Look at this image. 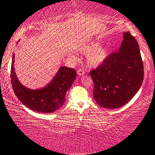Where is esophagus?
Returning <instances> with one entry per match:
<instances>
[{
    "label": "esophagus",
    "mask_w": 155,
    "mask_h": 155,
    "mask_svg": "<svg viewBox=\"0 0 155 155\" xmlns=\"http://www.w3.org/2000/svg\"><path fill=\"white\" fill-rule=\"evenodd\" d=\"M77 74L79 75V76L83 75L84 74H85V71H84V70H82V69H78L77 70Z\"/></svg>",
    "instance_id": "1"
}]
</instances>
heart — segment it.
<instances>
[{
	"mask_svg": "<svg viewBox=\"0 0 155 155\" xmlns=\"http://www.w3.org/2000/svg\"><path fill=\"white\" fill-rule=\"evenodd\" d=\"M98 45L97 43H90L85 44L78 49L82 53H87L86 55V63L89 67L98 66L108 56V49L106 47ZM70 56L74 59H77V56L75 53H71Z\"/></svg>",
	"mask_w": 155,
	"mask_h": 155,
	"instance_id": "heart-1",
	"label": "heart"
}]
</instances>
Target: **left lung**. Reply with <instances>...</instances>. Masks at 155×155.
<instances>
[{
	"label": "left lung",
	"mask_w": 155,
	"mask_h": 155,
	"mask_svg": "<svg viewBox=\"0 0 155 155\" xmlns=\"http://www.w3.org/2000/svg\"><path fill=\"white\" fill-rule=\"evenodd\" d=\"M123 38L119 51L109 54L101 65L90 72L94 82V98L104 108L116 109L127 104L143 80L137 41L130 32H124Z\"/></svg>",
	"instance_id": "left-lung-1"
}]
</instances>
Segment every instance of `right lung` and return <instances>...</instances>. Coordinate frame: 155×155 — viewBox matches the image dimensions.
Masks as SVG:
<instances>
[{
	"instance_id": "add662e5",
	"label": "right lung",
	"mask_w": 155,
	"mask_h": 155,
	"mask_svg": "<svg viewBox=\"0 0 155 155\" xmlns=\"http://www.w3.org/2000/svg\"><path fill=\"white\" fill-rule=\"evenodd\" d=\"M15 54H13L11 68V83L15 96L25 105L33 111L49 114L64 105L65 94L77 77L73 68L62 66L54 78L46 87L32 90L25 87L18 80L14 71Z\"/></svg>"
}]
</instances>
